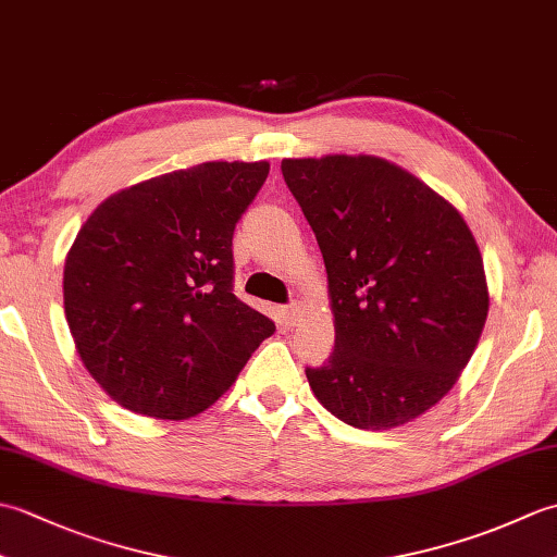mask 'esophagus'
<instances>
[{"mask_svg":"<svg viewBox=\"0 0 557 557\" xmlns=\"http://www.w3.org/2000/svg\"><path fill=\"white\" fill-rule=\"evenodd\" d=\"M285 323L287 325H297V321H299V313H301V309H299V304H289V306H285Z\"/></svg>","mask_w":557,"mask_h":557,"instance_id":"esophagus-1","label":"esophagus"}]
</instances>
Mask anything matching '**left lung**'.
<instances>
[{
	"label": "left lung",
	"mask_w": 557,
	"mask_h": 557,
	"mask_svg": "<svg viewBox=\"0 0 557 557\" xmlns=\"http://www.w3.org/2000/svg\"><path fill=\"white\" fill-rule=\"evenodd\" d=\"M327 270L335 349L306 377L354 429L385 431L437 405L488 315L483 260L459 212L371 156L282 160Z\"/></svg>",
	"instance_id": "1"
}]
</instances>
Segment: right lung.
I'll list each match as a JSON object with an SVG mask.
<instances>
[{
  "instance_id": "obj_1",
  "label": "right lung",
  "mask_w": 557,
  "mask_h": 557,
  "mask_svg": "<svg viewBox=\"0 0 557 557\" xmlns=\"http://www.w3.org/2000/svg\"><path fill=\"white\" fill-rule=\"evenodd\" d=\"M268 162H203L110 196L64 263L81 361L122 407L196 417L230 389L275 323L234 297V227Z\"/></svg>"
}]
</instances>
